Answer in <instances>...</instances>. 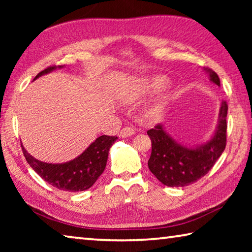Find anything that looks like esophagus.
Returning a JSON list of instances; mask_svg holds the SVG:
<instances>
[{"mask_svg":"<svg viewBox=\"0 0 252 252\" xmlns=\"http://www.w3.org/2000/svg\"><path fill=\"white\" fill-rule=\"evenodd\" d=\"M134 134V129L131 126H126L120 131V136L121 138H127V136H131Z\"/></svg>","mask_w":252,"mask_h":252,"instance_id":"1","label":"esophagus"}]
</instances>
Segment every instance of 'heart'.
I'll return each mask as SVG.
<instances>
[{
    "label": "heart",
    "mask_w": 252,
    "mask_h": 252,
    "mask_svg": "<svg viewBox=\"0 0 252 252\" xmlns=\"http://www.w3.org/2000/svg\"><path fill=\"white\" fill-rule=\"evenodd\" d=\"M165 83H167V81H165L164 78H162V76H153V78L146 79L141 83V89L139 90L138 94L132 95L131 100L135 101L138 100L142 94H151V93L160 91L161 89L164 88ZM164 110H165V101L164 99H161L158 102H156L155 104H152L150 108L147 110L146 117L151 121L159 120V119L163 116Z\"/></svg>",
    "instance_id": "heart-1"
}]
</instances>
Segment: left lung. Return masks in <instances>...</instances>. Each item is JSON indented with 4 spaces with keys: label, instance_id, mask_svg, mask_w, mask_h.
Returning a JSON list of instances; mask_svg holds the SVG:
<instances>
[{
    "label": "left lung",
    "instance_id": "left-lung-1",
    "mask_svg": "<svg viewBox=\"0 0 252 252\" xmlns=\"http://www.w3.org/2000/svg\"><path fill=\"white\" fill-rule=\"evenodd\" d=\"M210 81L220 87V79L215 71L204 67ZM228 104L222 101L219 110L218 126L208 142L190 148L173 140L161 125L149 130L152 151L148 165L161 183L168 187H186L206 176L215 165L227 143Z\"/></svg>",
    "mask_w": 252,
    "mask_h": 252
}]
</instances>
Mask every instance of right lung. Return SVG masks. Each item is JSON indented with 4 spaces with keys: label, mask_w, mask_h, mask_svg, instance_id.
Listing matches in <instances>:
<instances>
[{
    "label": "right lung",
    "mask_w": 252,
    "mask_h": 252,
    "mask_svg": "<svg viewBox=\"0 0 252 252\" xmlns=\"http://www.w3.org/2000/svg\"><path fill=\"white\" fill-rule=\"evenodd\" d=\"M55 69L57 66L46 67L35 76V79ZM117 139V136L101 135L78 158L65 163L57 164L36 160L35 158L29 155L23 144H21V147L28 163L44 181L60 190L76 192V191L87 190L94 185L97 178L104 171L109 150Z\"/></svg>",
    "instance_id": "1"
}]
</instances>
